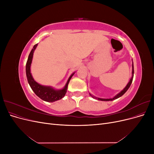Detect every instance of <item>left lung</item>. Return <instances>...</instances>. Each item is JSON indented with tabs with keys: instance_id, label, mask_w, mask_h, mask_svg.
<instances>
[{
	"instance_id": "left-lung-1",
	"label": "left lung",
	"mask_w": 154,
	"mask_h": 154,
	"mask_svg": "<svg viewBox=\"0 0 154 154\" xmlns=\"http://www.w3.org/2000/svg\"><path fill=\"white\" fill-rule=\"evenodd\" d=\"M133 78H134V65H133V63H132V78H131V79H130V82H128L127 85L125 87V88H124V89H123V91H121V92L119 93V94H118L115 97H114L113 98H110V99H102V98H98V97H94V96H92V97H93V98L97 99L98 100H101V101H113L114 100L117 99V98H118V97H121L122 96H123V95L125 94V93L127 91V90L129 88L130 85H131V83H132V82ZM90 95L91 96V94H90Z\"/></svg>"
}]
</instances>
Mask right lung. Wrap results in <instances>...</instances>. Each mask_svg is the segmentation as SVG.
<instances>
[{
	"label": "right lung",
	"mask_w": 154,
	"mask_h": 154,
	"mask_svg": "<svg viewBox=\"0 0 154 154\" xmlns=\"http://www.w3.org/2000/svg\"><path fill=\"white\" fill-rule=\"evenodd\" d=\"M37 45L38 44H35L34 45L33 48H32V50L31 51V52L29 54L28 59H27V61L26 63V72L27 81H28V83L31 88H32V90L34 91L35 94L37 96H38L40 99H42L45 101L54 102L55 101L62 99V97H63L64 96L66 95L69 81L71 80L72 76L74 75V73L71 74V76L69 78L66 86H65V87L61 90H54L52 87L41 85L38 84V83H36L32 77V75L30 72V67L32 62V56H33L34 51L36 49Z\"/></svg>",
	"instance_id": "right-lung-1"
}]
</instances>
